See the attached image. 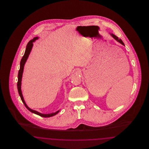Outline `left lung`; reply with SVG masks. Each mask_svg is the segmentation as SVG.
I'll list each match as a JSON object with an SVG mask.
<instances>
[{
  "instance_id": "obj_1",
  "label": "left lung",
  "mask_w": 149,
  "mask_h": 149,
  "mask_svg": "<svg viewBox=\"0 0 149 149\" xmlns=\"http://www.w3.org/2000/svg\"><path fill=\"white\" fill-rule=\"evenodd\" d=\"M111 35H112V36L116 40H117L118 42H119L121 43V44H122L123 45H125L124 43L123 42V41L121 40V39H120V38H118V37H117L116 36L114 35L113 34H111Z\"/></svg>"
}]
</instances>
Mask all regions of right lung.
Listing matches in <instances>:
<instances>
[{"label": "right lung", "mask_w": 149, "mask_h": 149, "mask_svg": "<svg viewBox=\"0 0 149 149\" xmlns=\"http://www.w3.org/2000/svg\"><path fill=\"white\" fill-rule=\"evenodd\" d=\"M37 39H38L37 37H35L33 40H32L29 41V43H27V46H26V51H25L24 54L23 56L22 57V58L21 61V63H20V69H19V71H18V75L17 88H18V93H19V94L20 95V97L21 98L22 101L23 102V103L24 104L25 107L29 109L30 112H32L33 113L36 114L37 115H39V116L43 117H52V116L56 114L59 112V111H57V112H55V113H52L42 114L40 112H38L34 111V110H32V109H30L29 107L26 105V103H25V102L24 100V99H23L22 94L21 87V86L22 77V74H23V69H24V64H25V63H26V60H27V58L29 57V55L30 54V52H31V49H32V47L33 46V42L34 41H35Z\"/></svg>", "instance_id": "1"}]
</instances>
